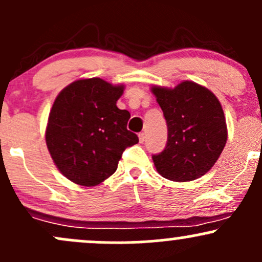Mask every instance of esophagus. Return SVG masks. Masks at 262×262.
Here are the masks:
<instances>
[{"label": "esophagus", "instance_id": "34e87169", "mask_svg": "<svg viewBox=\"0 0 262 262\" xmlns=\"http://www.w3.org/2000/svg\"><path fill=\"white\" fill-rule=\"evenodd\" d=\"M139 140H140V143H143V142H144V140H145V138H147V137H145V133H143V132H142V133H139Z\"/></svg>", "mask_w": 262, "mask_h": 262}]
</instances>
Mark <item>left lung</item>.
<instances>
[{"mask_svg":"<svg viewBox=\"0 0 262 262\" xmlns=\"http://www.w3.org/2000/svg\"><path fill=\"white\" fill-rule=\"evenodd\" d=\"M166 118V148L152 158L162 177L188 182L213 167L227 140V126L219 99L205 86L182 81L174 89L153 86Z\"/></svg>","mask_w":262,"mask_h":262,"instance_id":"8db88e82","label":"left lung"}]
</instances>
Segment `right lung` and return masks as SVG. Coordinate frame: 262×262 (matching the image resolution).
Instances as JSON below:
<instances>
[{
    "mask_svg": "<svg viewBox=\"0 0 262 262\" xmlns=\"http://www.w3.org/2000/svg\"><path fill=\"white\" fill-rule=\"evenodd\" d=\"M123 92V85L92 78L71 82L55 99L46 144L60 172L74 183L92 187L105 181L124 150L139 142L126 129L129 112L117 106Z\"/></svg>",
    "mask_w": 262,
    "mask_h": 262,
    "instance_id": "right-lung-1",
    "label": "right lung"
}]
</instances>
